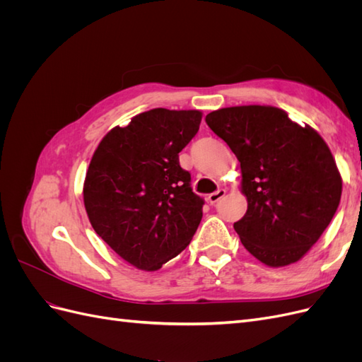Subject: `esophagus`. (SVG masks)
Returning a JSON list of instances; mask_svg holds the SVG:
<instances>
[{"label": "esophagus", "instance_id": "1", "mask_svg": "<svg viewBox=\"0 0 362 362\" xmlns=\"http://www.w3.org/2000/svg\"><path fill=\"white\" fill-rule=\"evenodd\" d=\"M225 190L223 189H218V190H216V192H213V193H210L206 196V201L210 202V204H216L217 201H221L223 196H225Z\"/></svg>", "mask_w": 362, "mask_h": 362}]
</instances>
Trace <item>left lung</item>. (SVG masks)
Segmentation results:
<instances>
[{"instance_id":"obj_1","label":"left lung","mask_w":362,"mask_h":362,"mask_svg":"<svg viewBox=\"0 0 362 362\" xmlns=\"http://www.w3.org/2000/svg\"><path fill=\"white\" fill-rule=\"evenodd\" d=\"M242 168L247 211L234 223L269 267L299 261L331 223L343 181L326 141L272 105L226 107L205 117Z\"/></svg>"}]
</instances>
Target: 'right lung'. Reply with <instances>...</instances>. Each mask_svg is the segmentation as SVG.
Wrapping results in <instances>:
<instances>
[{"mask_svg": "<svg viewBox=\"0 0 362 362\" xmlns=\"http://www.w3.org/2000/svg\"><path fill=\"white\" fill-rule=\"evenodd\" d=\"M199 110L154 108L115 127L98 145L83 198L104 242L131 266L154 272L189 246L204 199L180 152L199 129Z\"/></svg>", "mask_w": 362, "mask_h": 362, "instance_id": "1", "label": "right lung"}]
</instances>
